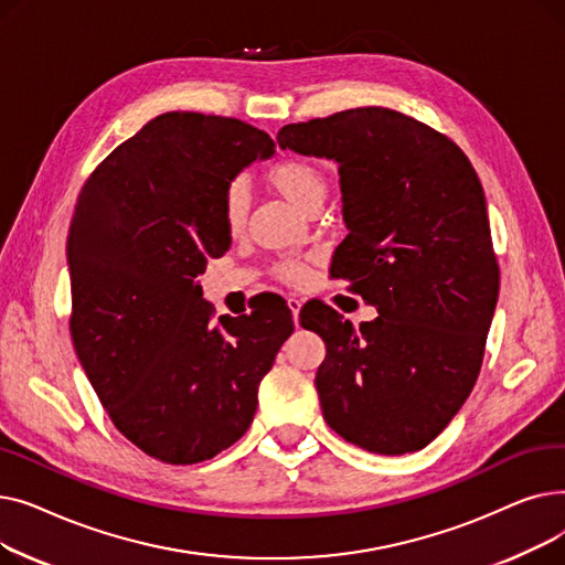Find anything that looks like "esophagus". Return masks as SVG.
Returning a JSON list of instances; mask_svg holds the SVG:
<instances>
[{
  "label": "esophagus",
  "instance_id": "obj_1",
  "mask_svg": "<svg viewBox=\"0 0 565 565\" xmlns=\"http://www.w3.org/2000/svg\"><path fill=\"white\" fill-rule=\"evenodd\" d=\"M286 302H288V309H290V313H292V322L298 324V322H300V309H302V300H298V298H288Z\"/></svg>",
  "mask_w": 565,
  "mask_h": 565
}]
</instances>
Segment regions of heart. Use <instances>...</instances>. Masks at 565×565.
<instances>
[{
    "label": "heart",
    "mask_w": 565,
    "mask_h": 565,
    "mask_svg": "<svg viewBox=\"0 0 565 565\" xmlns=\"http://www.w3.org/2000/svg\"><path fill=\"white\" fill-rule=\"evenodd\" d=\"M265 181L275 192H279L288 203L300 207L302 213H313L322 205L324 194H328V178H324L322 169L305 158H286L270 167L265 173ZM247 194L241 185H231L224 194L222 217L228 228V233H241L247 222ZM279 279L288 284H300L307 275L302 263L286 260L277 267Z\"/></svg>",
    "instance_id": "obj_1"
}]
</instances>
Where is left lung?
Listing matches in <instances>:
<instances>
[{"mask_svg": "<svg viewBox=\"0 0 565 565\" xmlns=\"http://www.w3.org/2000/svg\"><path fill=\"white\" fill-rule=\"evenodd\" d=\"M281 148L339 164L345 241L334 277L377 318L337 311L302 328L328 345L316 373L322 417L360 449H424L479 377L499 295L486 194L460 148L387 107H358L279 130Z\"/></svg>", "mask_w": 565, "mask_h": 565, "instance_id": "obj_1", "label": "left lung"}]
</instances>
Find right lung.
Listing matches in <instances>:
<instances>
[{"instance_id":"right-lung-1","label":"right lung","mask_w":565,"mask_h":565,"mask_svg":"<svg viewBox=\"0 0 565 565\" xmlns=\"http://www.w3.org/2000/svg\"><path fill=\"white\" fill-rule=\"evenodd\" d=\"M275 153L237 118L167 111L84 183L68 231L71 337L109 419L169 465L211 460L254 422L258 384L292 334L290 311L220 316L196 277L231 233L233 178Z\"/></svg>"}]
</instances>
